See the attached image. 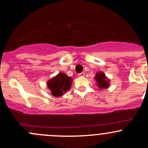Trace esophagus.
<instances>
[{
    "mask_svg": "<svg viewBox=\"0 0 148 148\" xmlns=\"http://www.w3.org/2000/svg\"><path fill=\"white\" fill-rule=\"evenodd\" d=\"M78 76H79V77H84V76H85V74L84 72H82V73H80V74H79Z\"/></svg>",
    "mask_w": 148,
    "mask_h": 148,
    "instance_id": "1",
    "label": "esophagus"
}]
</instances>
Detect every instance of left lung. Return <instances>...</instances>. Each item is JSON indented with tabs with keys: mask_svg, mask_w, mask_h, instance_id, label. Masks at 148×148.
I'll list each match as a JSON object with an SVG mask.
<instances>
[{
	"mask_svg": "<svg viewBox=\"0 0 148 148\" xmlns=\"http://www.w3.org/2000/svg\"><path fill=\"white\" fill-rule=\"evenodd\" d=\"M95 79L96 80L97 86L99 89H107L110 85V79H107L105 74L101 71H98L95 77Z\"/></svg>",
	"mask_w": 148,
	"mask_h": 148,
	"instance_id": "obj_1",
	"label": "left lung"
}]
</instances>
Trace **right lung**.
<instances>
[{
    "label": "right lung",
    "instance_id": "add662e5",
    "mask_svg": "<svg viewBox=\"0 0 148 148\" xmlns=\"http://www.w3.org/2000/svg\"><path fill=\"white\" fill-rule=\"evenodd\" d=\"M72 79L64 73H59L56 77L49 80L47 86L51 90L52 95L61 97L71 88Z\"/></svg>",
    "mask_w": 148,
    "mask_h": 148
}]
</instances>
